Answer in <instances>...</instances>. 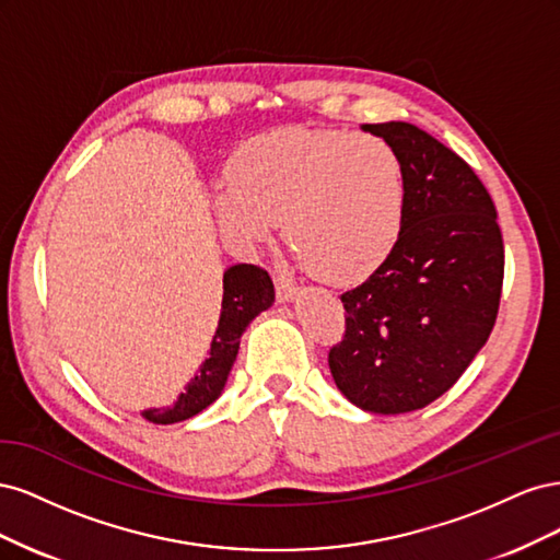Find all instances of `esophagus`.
<instances>
[{
  "label": "esophagus",
  "instance_id": "obj_1",
  "mask_svg": "<svg viewBox=\"0 0 560 560\" xmlns=\"http://www.w3.org/2000/svg\"><path fill=\"white\" fill-rule=\"evenodd\" d=\"M276 294H278V301H282V303L294 301L301 294V287H296L294 282H290L282 276H278L276 278Z\"/></svg>",
  "mask_w": 560,
  "mask_h": 560
}]
</instances>
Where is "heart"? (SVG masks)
Instances as JSON below:
<instances>
[{"mask_svg": "<svg viewBox=\"0 0 560 560\" xmlns=\"http://www.w3.org/2000/svg\"><path fill=\"white\" fill-rule=\"evenodd\" d=\"M406 177L395 147L369 132L278 128L247 140L214 194L224 238L249 249L280 222L311 273L362 280L395 252Z\"/></svg>", "mask_w": 560, "mask_h": 560, "instance_id": "obj_1", "label": "heart"}]
</instances>
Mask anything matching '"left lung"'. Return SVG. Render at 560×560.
I'll return each instance as SVG.
<instances>
[{
  "mask_svg": "<svg viewBox=\"0 0 560 560\" xmlns=\"http://www.w3.org/2000/svg\"><path fill=\"white\" fill-rule=\"evenodd\" d=\"M395 147L406 177L395 252L341 294L346 336L329 350L343 397L369 413H409L442 397L493 331L504 247L471 167L418 126L364 124Z\"/></svg>",
  "mask_w": 560,
  "mask_h": 560,
  "instance_id": "obj_1",
  "label": "left lung"
}]
</instances>
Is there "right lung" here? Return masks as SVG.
Returning <instances> with one entry per match:
<instances>
[{
	"label": "right lung",
	"instance_id": "1",
	"mask_svg": "<svg viewBox=\"0 0 560 560\" xmlns=\"http://www.w3.org/2000/svg\"><path fill=\"white\" fill-rule=\"evenodd\" d=\"M276 301L273 280L264 268L252 264H238L224 270V299L219 325L212 336L210 354L198 366V374L186 383L173 406L163 409H147L142 416L156 425H173V422L194 418L222 395L229 371L241 348V336L249 322L259 313L268 311Z\"/></svg>",
	"mask_w": 560,
	"mask_h": 560
}]
</instances>
